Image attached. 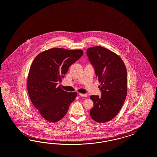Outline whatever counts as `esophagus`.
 <instances>
[{
  "mask_svg": "<svg viewBox=\"0 0 157 157\" xmlns=\"http://www.w3.org/2000/svg\"><path fill=\"white\" fill-rule=\"evenodd\" d=\"M79 95H80L81 97H87V96L86 94H82V93H79Z\"/></svg>",
  "mask_w": 157,
  "mask_h": 157,
  "instance_id": "1",
  "label": "esophagus"
}]
</instances>
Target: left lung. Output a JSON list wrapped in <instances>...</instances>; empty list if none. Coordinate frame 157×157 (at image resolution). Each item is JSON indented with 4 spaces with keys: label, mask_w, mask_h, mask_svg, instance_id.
I'll return each instance as SVG.
<instances>
[{
    "label": "left lung",
    "mask_w": 157,
    "mask_h": 157,
    "mask_svg": "<svg viewBox=\"0 0 157 157\" xmlns=\"http://www.w3.org/2000/svg\"><path fill=\"white\" fill-rule=\"evenodd\" d=\"M87 55L95 68L101 91V97L90 96L94 102L90 114L96 122L104 123L113 119L123 105L127 93V69L121 58L105 48H89Z\"/></svg>",
    "instance_id": "obj_1"
}]
</instances>
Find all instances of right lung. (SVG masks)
I'll return each instance as SVG.
<instances>
[{"label":"right lung","mask_w":157,"mask_h":157,"mask_svg":"<svg viewBox=\"0 0 157 157\" xmlns=\"http://www.w3.org/2000/svg\"><path fill=\"white\" fill-rule=\"evenodd\" d=\"M81 49L53 48L40 53L29 72L27 87L32 104L43 119L55 123L66 115L76 92L64 91L57 83L82 56Z\"/></svg>","instance_id":"obj_1"}]
</instances>
